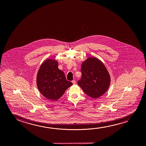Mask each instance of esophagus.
<instances>
[{
    "instance_id": "34e87169",
    "label": "esophagus",
    "mask_w": 146,
    "mask_h": 146,
    "mask_svg": "<svg viewBox=\"0 0 146 146\" xmlns=\"http://www.w3.org/2000/svg\"><path fill=\"white\" fill-rule=\"evenodd\" d=\"M72 83L73 84H75L76 83V81L75 80H73L72 81Z\"/></svg>"
}]
</instances>
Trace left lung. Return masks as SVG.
I'll use <instances>...</instances> for the list:
<instances>
[{"mask_svg": "<svg viewBox=\"0 0 146 146\" xmlns=\"http://www.w3.org/2000/svg\"><path fill=\"white\" fill-rule=\"evenodd\" d=\"M81 71L82 77L78 85L86 95L96 99L106 93L110 86L111 77L101 60L89 57L82 62Z\"/></svg>", "mask_w": 146, "mask_h": 146, "instance_id": "left-lung-1", "label": "left lung"}]
</instances>
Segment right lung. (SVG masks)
Wrapping results in <instances>:
<instances>
[{
    "mask_svg": "<svg viewBox=\"0 0 146 146\" xmlns=\"http://www.w3.org/2000/svg\"><path fill=\"white\" fill-rule=\"evenodd\" d=\"M58 66L57 60L48 58L42 62L36 77V84L40 93L46 99L55 101L73 85L66 80L64 72Z\"/></svg>",
    "mask_w": 146,
    "mask_h": 146,
    "instance_id": "right-lung-1",
    "label": "right lung"
}]
</instances>
